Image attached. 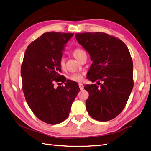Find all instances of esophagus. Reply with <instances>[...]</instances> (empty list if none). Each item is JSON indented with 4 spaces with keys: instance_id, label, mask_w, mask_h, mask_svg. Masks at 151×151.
Segmentation results:
<instances>
[{
    "instance_id": "1",
    "label": "esophagus",
    "mask_w": 151,
    "mask_h": 151,
    "mask_svg": "<svg viewBox=\"0 0 151 151\" xmlns=\"http://www.w3.org/2000/svg\"><path fill=\"white\" fill-rule=\"evenodd\" d=\"M79 88H80L81 90L84 89V85L83 84H81V83L79 84Z\"/></svg>"
}]
</instances>
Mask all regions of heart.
Listing matches in <instances>:
<instances>
[{
	"instance_id": "obj_1",
	"label": "heart",
	"mask_w": 151,
	"mask_h": 151,
	"mask_svg": "<svg viewBox=\"0 0 151 151\" xmlns=\"http://www.w3.org/2000/svg\"><path fill=\"white\" fill-rule=\"evenodd\" d=\"M85 52L83 51V50L80 48H76L74 50L73 52V55L77 59V60H79L80 57H81L82 54L84 53ZM59 65H60L61 68H63L65 66V60L64 58L62 57L60 59V61H59ZM70 80L75 81V82H81L83 80V74H81V73H73L70 76L68 77Z\"/></svg>"
}]
</instances>
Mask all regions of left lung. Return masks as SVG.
<instances>
[{
	"label": "left lung",
	"mask_w": 151,
	"mask_h": 151,
	"mask_svg": "<svg viewBox=\"0 0 151 151\" xmlns=\"http://www.w3.org/2000/svg\"><path fill=\"white\" fill-rule=\"evenodd\" d=\"M75 36L93 61L87 78L100 84L84 87L89 93L87 111L96 120H112L125 108L134 87L129 50L122 40L104 33H77Z\"/></svg>",
	"instance_id": "obj_1"
}]
</instances>
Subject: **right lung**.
<instances>
[{"label":"right lung","mask_w":151,"mask_h":151,"mask_svg":"<svg viewBox=\"0 0 151 151\" xmlns=\"http://www.w3.org/2000/svg\"><path fill=\"white\" fill-rule=\"evenodd\" d=\"M73 35L47 32L29 44L24 53L21 74L26 102L35 116L48 124L66 119L80 91L77 83L59 74L62 51ZM60 81L66 86L55 88L54 82Z\"/></svg>","instance_id":"1"}]
</instances>
